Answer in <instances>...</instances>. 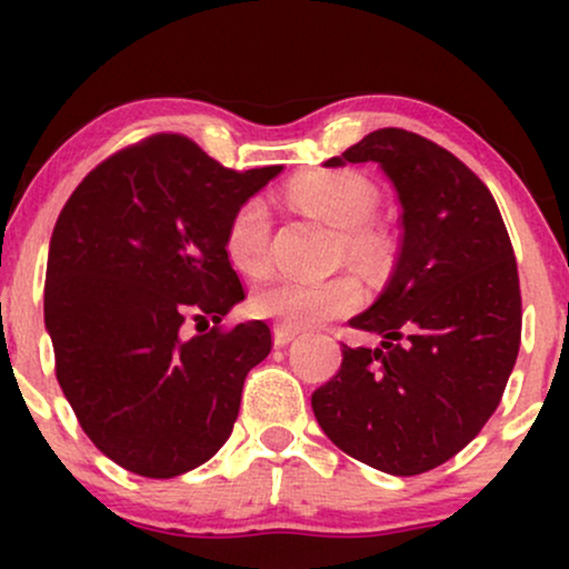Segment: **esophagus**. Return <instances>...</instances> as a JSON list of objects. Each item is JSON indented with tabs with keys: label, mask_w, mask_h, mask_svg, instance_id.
Returning <instances> with one entry per match:
<instances>
[{
	"label": "esophagus",
	"mask_w": 569,
	"mask_h": 569,
	"mask_svg": "<svg viewBox=\"0 0 569 569\" xmlns=\"http://www.w3.org/2000/svg\"><path fill=\"white\" fill-rule=\"evenodd\" d=\"M293 337H297V329H286V326H276V329H272V342H276V348H286Z\"/></svg>",
	"instance_id": "1"
}]
</instances>
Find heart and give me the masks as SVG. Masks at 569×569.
Wrapping results in <instances>:
<instances>
[{
    "label": "heart",
    "mask_w": 569,
    "mask_h": 569,
    "mask_svg": "<svg viewBox=\"0 0 569 569\" xmlns=\"http://www.w3.org/2000/svg\"><path fill=\"white\" fill-rule=\"evenodd\" d=\"M289 198L310 217L339 230V253L363 270H377L388 257V243L375 227L377 194L361 176L348 171H321L293 181ZM227 257L243 276H262L270 264V211L264 200L240 202L227 221ZM361 302V286L350 276L323 280L276 278L259 286L251 297V312L286 329H310L329 318L345 316Z\"/></svg>",
    "instance_id": "heart-1"
}]
</instances>
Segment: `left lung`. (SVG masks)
<instances>
[{
    "label": "left lung",
    "mask_w": 569,
    "mask_h": 569,
    "mask_svg": "<svg viewBox=\"0 0 569 569\" xmlns=\"http://www.w3.org/2000/svg\"><path fill=\"white\" fill-rule=\"evenodd\" d=\"M375 162L401 202V251L377 302L350 326L380 348L342 345V367L312 393L323 433L393 476L441 466L498 409L521 339L511 238L492 192L439 143L382 128L342 158Z\"/></svg>",
    "instance_id": "obj_1"
}]
</instances>
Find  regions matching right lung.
Segmentation results:
<instances>
[{
  "label": "right lung",
  "mask_w": 569,
  "mask_h": 569,
  "mask_svg": "<svg viewBox=\"0 0 569 569\" xmlns=\"http://www.w3.org/2000/svg\"><path fill=\"white\" fill-rule=\"evenodd\" d=\"M280 171H230L160 133L103 160L63 206L44 276L56 377L88 439L126 471L173 479L230 439L272 337L264 321L219 329L246 299L224 232Z\"/></svg>",
  "instance_id": "1"
}]
</instances>
